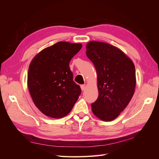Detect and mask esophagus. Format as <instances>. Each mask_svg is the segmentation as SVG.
Here are the masks:
<instances>
[{
	"instance_id": "1",
	"label": "esophagus",
	"mask_w": 159,
	"mask_h": 159,
	"mask_svg": "<svg viewBox=\"0 0 159 159\" xmlns=\"http://www.w3.org/2000/svg\"><path fill=\"white\" fill-rule=\"evenodd\" d=\"M80 87H81V90L84 91V90H85V84L81 85Z\"/></svg>"
}]
</instances>
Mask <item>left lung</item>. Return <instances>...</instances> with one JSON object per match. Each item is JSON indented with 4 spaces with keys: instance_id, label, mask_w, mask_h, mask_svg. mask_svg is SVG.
<instances>
[{
    "instance_id": "1",
    "label": "left lung",
    "mask_w": 159,
    "mask_h": 159,
    "mask_svg": "<svg viewBox=\"0 0 159 159\" xmlns=\"http://www.w3.org/2000/svg\"><path fill=\"white\" fill-rule=\"evenodd\" d=\"M86 55L98 74L99 95L91 103V109L102 121H112L127 107L134 94V65L121 50L105 42L88 43Z\"/></svg>"
}]
</instances>
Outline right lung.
I'll use <instances>...</instances> for the list:
<instances>
[{
    "label": "right lung",
    "mask_w": 159,
    "mask_h": 159,
    "mask_svg": "<svg viewBox=\"0 0 159 159\" xmlns=\"http://www.w3.org/2000/svg\"><path fill=\"white\" fill-rule=\"evenodd\" d=\"M81 47V44L59 42L42 50L32 60L28 87L35 105L46 116H66L78 99L81 90L73 80L69 64Z\"/></svg>",
    "instance_id": "1"
}]
</instances>
